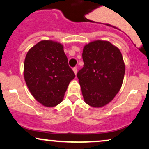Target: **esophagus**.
<instances>
[{
	"label": "esophagus",
	"instance_id": "obj_1",
	"mask_svg": "<svg viewBox=\"0 0 149 149\" xmlns=\"http://www.w3.org/2000/svg\"><path fill=\"white\" fill-rule=\"evenodd\" d=\"M73 72H74V73L75 74H77V72H78V71H77V67H74V68H73Z\"/></svg>",
	"mask_w": 149,
	"mask_h": 149
}]
</instances>
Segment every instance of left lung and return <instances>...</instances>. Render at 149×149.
<instances>
[{"instance_id":"left-lung-1","label":"left lung","mask_w":149,"mask_h":149,"mask_svg":"<svg viewBox=\"0 0 149 149\" xmlns=\"http://www.w3.org/2000/svg\"><path fill=\"white\" fill-rule=\"evenodd\" d=\"M84 66L77 73L85 102L92 107L107 105L120 90L125 66L120 49L106 40H95L83 50Z\"/></svg>"}]
</instances>
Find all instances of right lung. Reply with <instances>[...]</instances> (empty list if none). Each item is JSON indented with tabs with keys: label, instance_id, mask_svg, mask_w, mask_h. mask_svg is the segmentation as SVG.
<instances>
[{
	"label": "right lung",
	"instance_id": "obj_1",
	"mask_svg": "<svg viewBox=\"0 0 149 149\" xmlns=\"http://www.w3.org/2000/svg\"><path fill=\"white\" fill-rule=\"evenodd\" d=\"M24 77L31 95L47 107L61 103L75 73L69 67L64 47L53 40H41L26 55Z\"/></svg>",
	"mask_w": 149,
	"mask_h": 149
}]
</instances>
